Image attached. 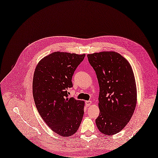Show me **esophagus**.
<instances>
[{
  "mask_svg": "<svg viewBox=\"0 0 158 158\" xmlns=\"http://www.w3.org/2000/svg\"><path fill=\"white\" fill-rule=\"evenodd\" d=\"M85 104H86V105L87 106H90L92 104V102L91 101H86L85 102Z\"/></svg>",
  "mask_w": 158,
  "mask_h": 158,
  "instance_id": "esophagus-1",
  "label": "esophagus"
}]
</instances>
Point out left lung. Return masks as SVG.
Wrapping results in <instances>:
<instances>
[{
    "instance_id": "8db88e82",
    "label": "left lung",
    "mask_w": 158,
    "mask_h": 158,
    "mask_svg": "<svg viewBox=\"0 0 158 158\" xmlns=\"http://www.w3.org/2000/svg\"><path fill=\"white\" fill-rule=\"evenodd\" d=\"M99 85L100 113L95 119L99 131L110 135L119 132L130 121L137 102V89L128 61L115 52L87 55Z\"/></svg>"
}]
</instances>
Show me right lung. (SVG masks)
<instances>
[{"mask_svg": "<svg viewBox=\"0 0 158 158\" xmlns=\"http://www.w3.org/2000/svg\"><path fill=\"white\" fill-rule=\"evenodd\" d=\"M85 54L56 52L41 59L33 78V96L37 110L54 132L64 137L77 131L85 102L68 98L72 78Z\"/></svg>", "mask_w": 158, "mask_h": 158, "instance_id": "obj_1", "label": "right lung"}]
</instances>
